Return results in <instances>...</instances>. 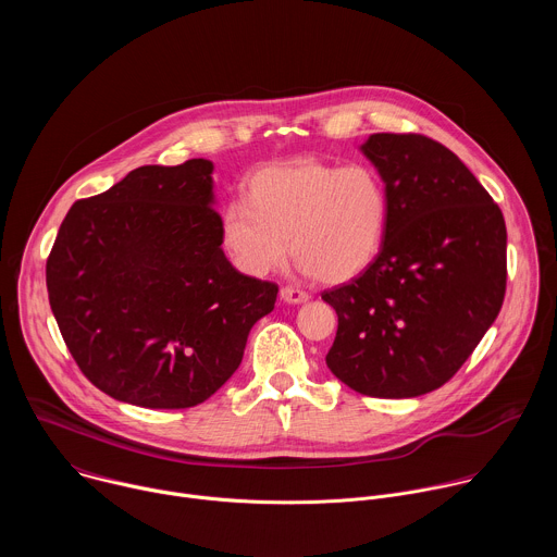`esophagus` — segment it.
Instances as JSON below:
<instances>
[{
    "mask_svg": "<svg viewBox=\"0 0 557 557\" xmlns=\"http://www.w3.org/2000/svg\"><path fill=\"white\" fill-rule=\"evenodd\" d=\"M280 297L286 301V304H304L310 299V295L306 290H299V288H293V286H284L280 290Z\"/></svg>",
    "mask_w": 557,
    "mask_h": 557,
    "instance_id": "esophagus-1",
    "label": "esophagus"
}]
</instances>
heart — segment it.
Here are the masks:
<instances>
[{"instance_id": "b5f03b06", "label": "heart", "mask_w": 557, "mask_h": 557, "mask_svg": "<svg viewBox=\"0 0 557 557\" xmlns=\"http://www.w3.org/2000/svg\"><path fill=\"white\" fill-rule=\"evenodd\" d=\"M387 220L389 196L374 168L293 158L251 176L247 202L226 207L220 237L251 277L280 271L293 251L306 273L344 284L376 262Z\"/></svg>"}]
</instances>
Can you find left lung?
Instances as JSON below:
<instances>
[{
	"mask_svg": "<svg viewBox=\"0 0 557 557\" xmlns=\"http://www.w3.org/2000/svg\"><path fill=\"white\" fill-rule=\"evenodd\" d=\"M359 149L385 183L389 220L376 262L322 293L339 317L326 363L359 394L410 399L449 381L496 322L507 226L445 145L370 134Z\"/></svg>",
	"mask_w": 557,
	"mask_h": 557,
	"instance_id": "8db88e82",
	"label": "left lung"
}]
</instances>
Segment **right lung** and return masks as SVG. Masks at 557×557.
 <instances>
[{
	"mask_svg": "<svg viewBox=\"0 0 557 557\" xmlns=\"http://www.w3.org/2000/svg\"><path fill=\"white\" fill-rule=\"evenodd\" d=\"M213 163L145 165L59 226L48 299L67 350L112 399L194 408L243 361L277 286L235 271L213 209Z\"/></svg>",
	"mask_w": 557,
	"mask_h": 557,
	"instance_id": "add662e5",
	"label": "right lung"
}]
</instances>
